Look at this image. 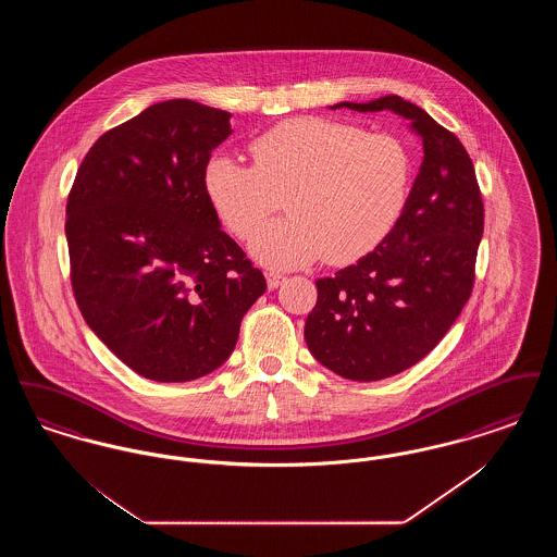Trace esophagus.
Returning <instances> with one entry per match:
<instances>
[{
	"mask_svg": "<svg viewBox=\"0 0 557 557\" xmlns=\"http://www.w3.org/2000/svg\"><path fill=\"white\" fill-rule=\"evenodd\" d=\"M265 277L269 290H275L284 282V273H280V271H267Z\"/></svg>",
	"mask_w": 557,
	"mask_h": 557,
	"instance_id": "esophagus-1",
	"label": "esophagus"
}]
</instances>
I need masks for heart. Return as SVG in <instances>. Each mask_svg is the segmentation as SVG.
<instances>
[{"label":"heart","mask_w":557,"mask_h":557,"mask_svg":"<svg viewBox=\"0 0 557 557\" xmlns=\"http://www.w3.org/2000/svg\"><path fill=\"white\" fill-rule=\"evenodd\" d=\"M250 154L252 164L212 157L202 184L212 211L242 239L287 198L292 214L250 246L265 265L359 261L391 236L409 198L411 157L388 133L296 116L261 133Z\"/></svg>","instance_id":"obj_1"}]
</instances>
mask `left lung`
<instances>
[{"instance_id":"left-lung-1","label":"left lung","mask_w":557,"mask_h":557,"mask_svg":"<svg viewBox=\"0 0 557 557\" xmlns=\"http://www.w3.org/2000/svg\"><path fill=\"white\" fill-rule=\"evenodd\" d=\"M332 108L393 110L422 137L424 160L395 230L355 265L321 277L305 321L311 355L346 380L409 370L443 341L474 288L484 205L463 144L398 96Z\"/></svg>"}]
</instances>
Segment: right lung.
I'll list each match as a JSON object with an SVG mask.
<instances>
[{"label": "right lung", "instance_id": "obj_1", "mask_svg": "<svg viewBox=\"0 0 557 557\" xmlns=\"http://www.w3.org/2000/svg\"><path fill=\"white\" fill-rule=\"evenodd\" d=\"M230 116L191 100L152 104L98 137L69 194L81 315L148 380L189 382L223 366L267 290L202 184L212 150L232 133Z\"/></svg>", "mask_w": 557, "mask_h": 557}]
</instances>
